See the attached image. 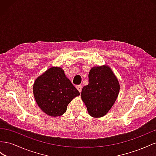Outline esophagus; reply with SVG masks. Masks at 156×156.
I'll list each match as a JSON object with an SVG mask.
<instances>
[{
    "mask_svg": "<svg viewBox=\"0 0 156 156\" xmlns=\"http://www.w3.org/2000/svg\"><path fill=\"white\" fill-rule=\"evenodd\" d=\"M76 88H77V90L80 91V93H81L82 89V86H80V85H79V86H76Z\"/></svg>",
    "mask_w": 156,
    "mask_h": 156,
    "instance_id": "esophagus-1",
    "label": "esophagus"
}]
</instances>
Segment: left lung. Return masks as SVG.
<instances>
[{
    "label": "left lung",
    "instance_id": "left-lung-1",
    "mask_svg": "<svg viewBox=\"0 0 156 156\" xmlns=\"http://www.w3.org/2000/svg\"><path fill=\"white\" fill-rule=\"evenodd\" d=\"M89 83L82 90V99L88 113L101 118L112 107L119 94V83L108 66H94L89 73Z\"/></svg>",
    "mask_w": 156,
    "mask_h": 156
}]
</instances>
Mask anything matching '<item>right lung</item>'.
<instances>
[{
    "label": "right lung",
    "instance_id": "obj_1",
    "mask_svg": "<svg viewBox=\"0 0 156 156\" xmlns=\"http://www.w3.org/2000/svg\"><path fill=\"white\" fill-rule=\"evenodd\" d=\"M37 105L44 113L56 117L63 115L68 105L80 92L66 77L61 67L53 66L38 76L33 85Z\"/></svg>",
    "mask_w": 156,
    "mask_h": 156
}]
</instances>
